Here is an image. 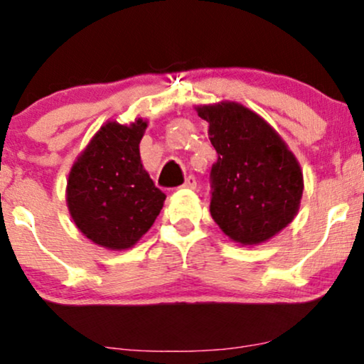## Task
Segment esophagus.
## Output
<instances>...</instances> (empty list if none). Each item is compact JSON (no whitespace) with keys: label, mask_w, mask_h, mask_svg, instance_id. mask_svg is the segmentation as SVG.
<instances>
[{"label":"esophagus","mask_w":364,"mask_h":364,"mask_svg":"<svg viewBox=\"0 0 364 364\" xmlns=\"http://www.w3.org/2000/svg\"><path fill=\"white\" fill-rule=\"evenodd\" d=\"M183 188H188V190H195V188H196V179L193 176H188L186 181L183 183Z\"/></svg>","instance_id":"obj_1"}]
</instances>
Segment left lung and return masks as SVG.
<instances>
[{
  "label": "left lung",
  "instance_id": "8db88e82",
  "mask_svg": "<svg viewBox=\"0 0 364 364\" xmlns=\"http://www.w3.org/2000/svg\"><path fill=\"white\" fill-rule=\"evenodd\" d=\"M208 122L218 159L210 171V213L242 246H257L295 218L304 174L293 152L264 118L240 103L196 107Z\"/></svg>",
  "mask_w": 364,
  "mask_h": 364
}]
</instances>
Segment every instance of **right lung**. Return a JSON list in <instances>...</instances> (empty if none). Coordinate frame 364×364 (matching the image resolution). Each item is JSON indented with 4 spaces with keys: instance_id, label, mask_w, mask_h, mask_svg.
<instances>
[{
    "instance_id": "obj_1",
    "label": "right lung",
    "mask_w": 364,
    "mask_h": 364,
    "mask_svg": "<svg viewBox=\"0 0 364 364\" xmlns=\"http://www.w3.org/2000/svg\"><path fill=\"white\" fill-rule=\"evenodd\" d=\"M147 129L107 122L69 171L65 201L74 224L98 246L122 251L151 229L166 195L140 161L139 144Z\"/></svg>"
}]
</instances>
